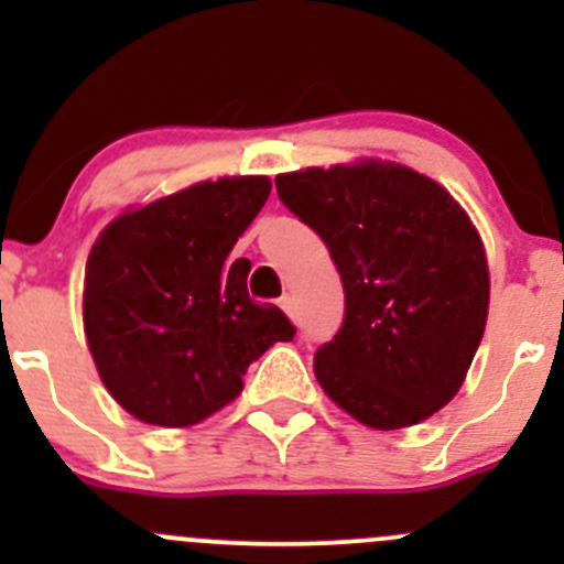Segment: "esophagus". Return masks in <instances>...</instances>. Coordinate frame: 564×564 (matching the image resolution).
<instances>
[{
  "label": "esophagus",
  "instance_id": "1",
  "mask_svg": "<svg viewBox=\"0 0 564 564\" xmlns=\"http://www.w3.org/2000/svg\"><path fill=\"white\" fill-rule=\"evenodd\" d=\"M281 308L286 311V316L292 318V322H297V303H294L292 294H283V297H281Z\"/></svg>",
  "mask_w": 564,
  "mask_h": 564
}]
</instances>
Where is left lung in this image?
<instances>
[{"instance_id": "obj_1", "label": "left lung", "mask_w": 564, "mask_h": 564, "mask_svg": "<svg viewBox=\"0 0 564 564\" xmlns=\"http://www.w3.org/2000/svg\"><path fill=\"white\" fill-rule=\"evenodd\" d=\"M275 187L344 283V324L314 357L322 390L368 429L429 420L486 329L488 264L469 215L440 182L382 161L278 174Z\"/></svg>"}]
</instances>
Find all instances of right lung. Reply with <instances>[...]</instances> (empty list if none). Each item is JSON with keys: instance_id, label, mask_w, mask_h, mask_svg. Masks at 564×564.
Masks as SVG:
<instances>
[{"instance_id": "right-lung-1", "label": "right lung", "mask_w": 564, "mask_h": 564, "mask_svg": "<svg viewBox=\"0 0 564 564\" xmlns=\"http://www.w3.org/2000/svg\"><path fill=\"white\" fill-rule=\"evenodd\" d=\"M224 176L128 209L100 231L84 278V333L100 379L135 420L185 429L242 392L248 366L294 324L248 297L250 261L226 264L270 196Z\"/></svg>"}]
</instances>
